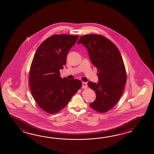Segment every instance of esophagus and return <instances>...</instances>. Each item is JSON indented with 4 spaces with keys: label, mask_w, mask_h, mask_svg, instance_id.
<instances>
[{
    "label": "esophagus",
    "mask_w": 154,
    "mask_h": 154,
    "mask_svg": "<svg viewBox=\"0 0 154 154\" xmlns=\"http://www.w3.org/2000/svg\"><path fill=\"white\" fill-rule=\"evenodd\" d=\"M82 88H87V84L85 82H82Z\"/></svg>",
    "instance_id": "1"
}]
</instances>
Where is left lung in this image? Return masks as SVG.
Instances as JSON below:
<instances>
[{"label": "left lung", "mask_w": 154, "mask_h": 154, "mask_svg": "<svg viewBox=\"0 0 154 154\" xmlns=\"http://www.w3.org/2000/svg\"><path fill=\"white\" fill-rule=\"evenodd\" d=\"M80 43L88 49L90 60L98 72L99 82L88 84L96 95L90 106L99 112L108 111L121 98L127 82L121 54L113 43L101 35H85L80 38L78 44Z\"/></svg>", "instance_id": "1"}]
</instances>
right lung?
<instances>
[{"label":"right lung","mask_w":154,"mask_h":154,"mask_svg":"<svg viewBox=\"0 0 154 154\" xmlns=\"http://www.w3.org/2000/svg\"><path fill=\"white\" fill-rule=\"evenodd\" d=\"M78 36L55 35L37 49L29 71V88L40 108L54 114L65 107L82 87L77 79H62L59 70L66 65L67 54Z\"/></svg>","instance_id":"1"}]
</instances>
